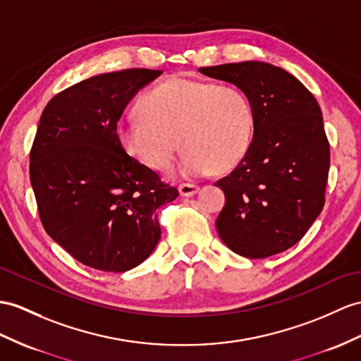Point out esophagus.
I'll list each match as a JSON object with an SVG mask.
<instances>
[{
    "mask_svg": "<svg viewBox=\"0 0 361 361\" xmlns=\"http://www.w3.org/2000/svg\"><path fill=\"white\" fill-rule=\"evenodd\" d=\"M197 191H199V187L192 185V183H180V185H179V192H180V196H183V197L195 196Z\"/></svg>",
    "mask_w": 361,
    "mask_h": 361,
    "instance_id": "esophagus-1",
    "label": "esophagus"
}]
</instances>
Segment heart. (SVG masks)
Returning a JSON list of instances; mask_svg holds the SVG:
<instances>
[{
  "label": "heart",
  "instance_id": "1",
  "mask_svg": "<svg viewBox=\"0 0 361 361\" xmlns=\"http://www.w3.org/2000/svg\"><path fill=\"white\" fill-rule=\"evenodd\" d=\"M137 110L119 122L116 136L127 154L154 171L170 169L179 144L185 150L179 171L187 176L233 170L250 152L256 116L239 87L174 78L144 94Z\"/></svg>",
  "mask_w": 361,
  "mask_h": 361
}]
</instances>
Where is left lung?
I'll return each mask as SVG.
<instances>
[{"mask_svg":"<svg viewBox=\"0 0 361 361\" xmlns=\"http://www.w3.org/2000/svg\"><path fill=\"white\" fill-rule=\"evenodd\" d=\"M199 72L239 87L256 116L250 152L216 182L226 200L216 219L217 233L248 259L286 251L324 205L329 142L320 105L295 76L268 63L245 61Z\"/></svg>","mask_w":361,"mask_h":361,"instance_id":"8db88e82","label":"left lung"}]
</instances>
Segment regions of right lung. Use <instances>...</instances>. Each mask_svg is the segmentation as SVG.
Instances as JSON below:
<instances>
[{"label":"right lung","instance_id":"1","mask_svg":"<svg viewBox=\"0 0 361 361\" xmlns=\"http://www.w3.org/2000/svg\"><path fill=\"white\" fill-rule=\"evenodd\" d=\"M161 70L85 79L51 98L30 150V182L44 230L84 265L126 272L161 239L157 208L179 196L121 147L116 127L131 98Z\"/></svg>","mask_w":361,"mask_h":361}]
</instances>
